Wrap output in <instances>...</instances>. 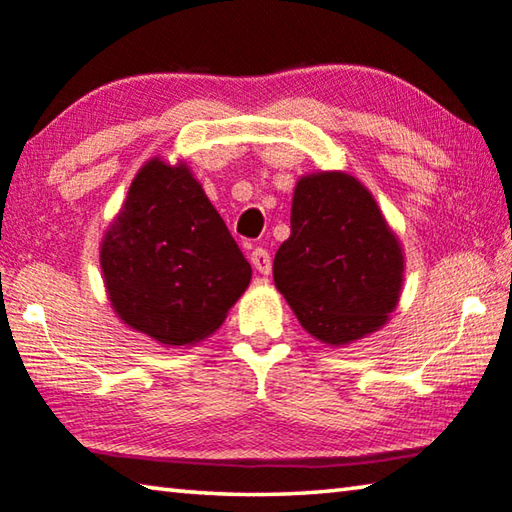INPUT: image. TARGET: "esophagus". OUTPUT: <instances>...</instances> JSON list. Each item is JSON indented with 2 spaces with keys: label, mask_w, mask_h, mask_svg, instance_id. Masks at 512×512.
I'll return each instance as SVG.
<instances>
[{
  "label": "esophagus",
  "mask_w": 512,
  "mask_h": 512,
  "mask_svg": "<svg viewBox=\"0 0 512 512\" xmlns=\"http://www.w3.org/2000/svg\"><path fill=\"white\" fill-rule=\"evenodd\" d=\"M250 264L255 266L257 273L269 275V273H271V255H269V250L255 248L253 253H250Z\"/></svg>",
  "instance_id": "esophagus-1"
}]
</instances>
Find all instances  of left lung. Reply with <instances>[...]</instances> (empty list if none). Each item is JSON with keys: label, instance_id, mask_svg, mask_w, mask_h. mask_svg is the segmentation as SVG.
Returning a JSON list of instances; mask_svg holds the SVG:
<instances>
[{"label": "left lung", "instance_id": "obj_1", "mask_svg": "<svg viewBox=\"0 0 512 512\" xmlns=\"http://www.w3.org/2000/svg\"><path fill=\"white\" fill-rule=\"evenodd\" d=\"M275 287L312 337L344 346L383 328L403 285L396 234L346 173L300 177L291 234L273 259Z\"/></svg>", "mask_w": 512, "mask_h": 512}]
</instances>
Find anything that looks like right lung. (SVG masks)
<instances>
[{"label": "right lung", "mask_w": 512, "mask_h": 512, "mask_svg": "<svg viewBox=\"0 0 512 512\" xmlns=\"http://www.w3.org/2000/svg\"><path fill=\"white\" fill-rule=\"evenodd\" d=\"M104 287L129 328L191 346L225 321L253 278L189 166L150 159L100 246Z\"/></svg>", "instance_id": "obj_1"}]
</instances>
